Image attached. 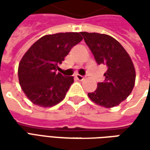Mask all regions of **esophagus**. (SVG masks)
<instances>
[{"label":"esophagus","instance_id":"1","mask_svg":"<svg viewBox=\"0 0 150 150\" xmlns=\"http://www.w3.org/2000/svg\"><path fill=\"white\" fill-rule=\"evenodd\" d=\"M75 77H76V78H77L78 80H79V81H82V80H83L84 78H85V77L82 76V75H79V74H77Z\"/></svg>","mask_w":150,"mask_h":150}]
</instances>
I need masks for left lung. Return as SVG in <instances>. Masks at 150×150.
<instances>
[{"mask_svg": "<svg viewBox=\"0 0 150 150\" xmlns=\"http://www.w3.org/2000/svg\"><path fill=\"white\" fill-rule=\"evenodd\" d=\"M98 64L107 67L105 80L88 93L93 102L105 108L118 106L131 93L135 83V69L131 57L116 39L106 34L81 32Z\"/></svg>", "mask_w": 150, "mask_h": 150, "instance_id": "left-lung-1", "label": "left lung"}]
</instances>
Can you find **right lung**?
I'll return each instance as SVG.
<instances>
[{
  "label": "right lung",
  "mask_w": 150,
  "mask_h": 150,
  "mask_svg": "<svg viewBox=\"0 0 150 150\" xmlns=\"http://www.w3.org/2000/svg\"><path fill=\"white\" fill-rule=\"evenodd\" d=\"M82 40L78 32H60L44 36L27 50L19 63L18 78L32 103L47 108L63 100L74 80L56 71L72 47Z\"/></svg>",
  "instance_id": "add662e5"
}]
</instances>
